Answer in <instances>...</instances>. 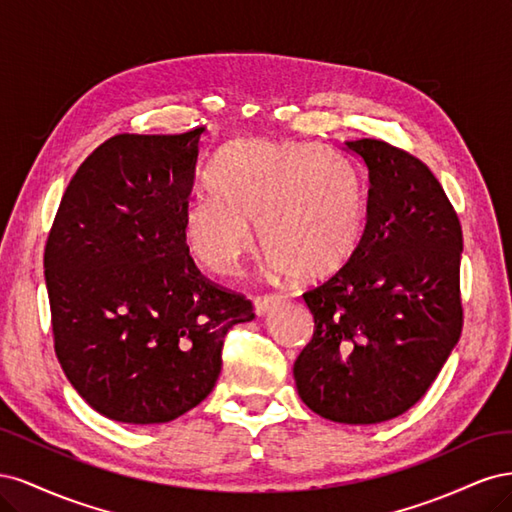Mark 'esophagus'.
Here are the masks:
<instances>
[{
  "label": "esophagus",
  "mask_w": 512,
  "mask_h": 512,
  "mask_svg": "<svg viewBox=\"0 0 512 512\" xmlns=\"http://www.w3.org/2000/svg\"><path fill=\"white\" fill-rule=\"evenodd\" d=\"M280 303H282V299L275 297V294H271V297H258L254 301V312H256V316L262 318V316L271 314L275 307H280Z\"/></svg>",
  "instance_id": "esophagus-1"
}]
</instances>
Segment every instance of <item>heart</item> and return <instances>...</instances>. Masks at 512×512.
I'll return each mask as SVG.
<instances>
[{
  "label": "heart",
  "instance_id": "b5f03b06",
  "mask_svg": "<svg viewBox=\"0 0 512 512\" xmlns=\"http://www.w3.org/2000/svg\"><path fill=\"white\" fill-rule=\"evenodd\" d=\"M207 190L183 209L181 237L213 275L239 271L254 250V222L269 267L294 284L331 280L361 247V179L324 147L239 141L213 162Z\"/></svg>",
  "mask_w": 512,
  "mask_h": 512
}]
</instances>
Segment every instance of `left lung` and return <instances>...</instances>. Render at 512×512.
<instances>
[{"label":"left lung","instance_id":"obj_1","mask_svg":"<svg viewBox=\"0 0 512 512\" xmlns=\"http://www.w3.org/2000/svg\"><path fill=\"white\" fill-rule=\"evenodd\" d=\"M342 149L367 168V224L350 265L303 294L314 337L292 371L312 412L374 425L412 408L459 342L463 237L421 160L374 138Z\"/></svg>","mask_w":512,"mask_h":512}]
</instances>
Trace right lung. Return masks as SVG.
<instances>
[{
  "instance_id": "right-lung-1",
  "label": "right lung",
  "mask_w": 512,
  "mask_h": 512,
  "mask_svg": "<svg viewBox=\"0 0 512 512\" xmlns=\"http://www.w3.org/2000/svg\"><path fill=\"white\" fill-rule=\"evenodd\" d=\"M119 134L79 166L44 250L55 352L111 421L160 425L196 408L224 335L252 303L200 275L181 237L200 136Z\"/></svg>"
}]
</instances>
